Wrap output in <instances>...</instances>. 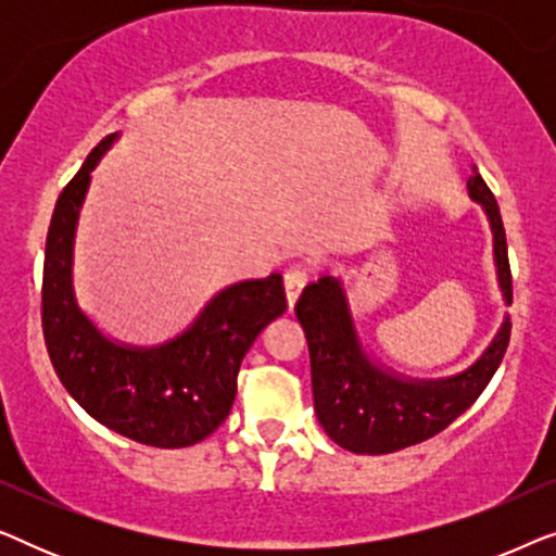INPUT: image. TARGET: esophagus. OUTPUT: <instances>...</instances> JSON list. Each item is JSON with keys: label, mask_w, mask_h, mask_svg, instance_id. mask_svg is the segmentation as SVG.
Segmentation results:
<instances>
[{"label": "esophagus", "mask_w": 556, "mask_h": 556, "mask_svg": "<svg viewBox=\"0 0 556 556\" xmlns=\"http://www.w3.org/2000/svg\"><path fill=\"white\" fill-rule=\"evenodd\" d=\"M308 283V273L301 268V265H295V268L286 270V278H283V286H286V299H288V306H295V301H299V295L303 288Z\"/></svg>", "instance_id": "esophagus-1"}]
</instances>
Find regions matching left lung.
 <instances>
[{
	"instance_id": "1",
	"label": "left lung",
	"mask_w": 556,
	"mask_h": 556,
	"mask_svg": "<svg viewBox=\"0 0 556 556\" xmlns=\"http://www.w3.org/2000/svg\"><path fill=\"white\" fill-rule=\"evenodd\" d=\"M468 194L481 204L493 235V265L498 291L511 306V268L498 204L473 166ZM295 316L306 331L311 387L318 422L333 443L359 455H382L422 443L445 430L485 390L504 359L511 318L504 314L498 331L473 364L438 379L407 377L387 367L364 344L341 278L324 276L303 288Z\"/></svg>"
}]
</instances>
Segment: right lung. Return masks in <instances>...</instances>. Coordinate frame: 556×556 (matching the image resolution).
Here are the masks:
<instances>
[{
	"label": "right lung",
	"mask_w": 556,
	"mask_h": 556,
	"mask_svg": "<svg viewBox=\"0 0 556 556\" xmlns=\"http://www.w3.org/2000/svg\"><path fill=\"white\" fill-rule=\"evenodd\" d=\"M116 139L113 134L90 151L52 212L42 270L45 344L60 382L93 420L136 443L187 447L230 415L242 359L257 333L286 311L283 276L225 286L187 329L162 344L109 337L80 308L73 255L90 174Z\"/></svg>",
	"instance_id": "1"
}]
</instances>
